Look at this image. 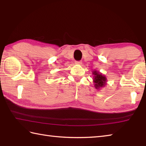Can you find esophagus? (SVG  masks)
Segmentation results:
<instances>
[{
  "label": "esophagus",
  "instance_id": "esophagus-1",
  "mask_svg": "<svg viewBox=\"0 0 146 146\" xmlns=\"http://www.w3.org/2000/svg\"><path fill=\"white\" fill-rule=\"evenodd\" d=\"M82 63V61H75V64H81Z\"/></svg>",
  "mask_w": 146,
  "mask_h": 146
}]
</instances>
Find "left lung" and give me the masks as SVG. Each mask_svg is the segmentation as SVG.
Returning a JSON list of instances; mask_svg holds the SVG:
<instances>
[{"mask_svg":"<svg viewBox=\"0 0 146 146\" xmlns=\"http://www.w3.org/2000/svg\"><path fill=\"white\" fill-rule=\"evenodd\" d=\"M93 74L94 75V82L95 83V88L98 89L99 88L104 86L105 82H106V78H105V76L102 75L101 73L97 72L96 71H94Z\"/></svg>","mask_w":146,"mask_h":146,"instance_id":"left-lung-1","label":"left lung"}]
</instances>
